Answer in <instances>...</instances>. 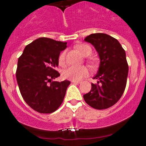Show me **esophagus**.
<instances>
[{
  "mask_svg": "<svg viewBox=\"0 0 146 146\" xmlns=\"http://www.w3.org/2000/svg\"><path fill=\"white\" fill-rule=\"evenodd\" d=\"M71 82L76 83V84H80V83H82V82L81 81H75V80H72Z\"/></svg>",
  "mask_w": 146,
  "mask_h": 146,
  "instance_id": "esophagus-1",
  "label": "esophagus"
}]
</instances>
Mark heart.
Returning a JSON list of instances; mask_svg holds the SVG:
<instances>
[{"label": "heart", "mask_w": 146, "mask_h": 146, "mask_svg": "<svg viewBox=\"0 0 146 146\" xmlns=\"http://www.w3.org/2000/svg\"><path fill=\"white\" fill-rule=\"evenodd\" d=\"M79 51L81 53L82 56L86 57L90 56L92 53V48L89 45L86 44H80L76 46ZM66 51L62 52L58 57V63L61 66H64L66 65ZM88 74V68L85 66H71L65 70L62 73V76L64 78L67 79L69 80H75L79 81L86 77Z\"/></svg>", "instance_id": "1"}]
</instances>
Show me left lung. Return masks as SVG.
Segmentation results:
<instances>
[{
  "mask_svg": "<svg viewBox=\"0 0 146 146\" xmlns=\"http://www.w3.org/2000/svg\"><path fill=\"white\" fill-rule=\"evenodd\" d=\"M84 40L96 49L100 66L93 77L98 82L91 84L84 99L93 108L106 109L116 104L125 90L128 73L125 52L117 39L106 33H93Z\"/></svg>",
  "mask_w": 146,
  "mask_h": 146,
  "instance_id": "8db88e82",
  "label": "left lung"
}]
</instances>
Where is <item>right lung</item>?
<instances>
[{"mask_svg": "<svg viewBox=\"0 0 146 146\" xmlns=\"http://www.w3.org/2000/svg\"><path fill=\"white\" fill-rule=\"evenodd\" d=\"M67 42L40 38L25 46L18 58L16 80L23 99L33 110L40 113L56 111L62 103L68 80L52 81L60 76L56 71L60 52Z\"/></svg>", "mask_w": 146, "mask_h": 146, "instance_id": "1", "label": "right lung"}]
</instances>
